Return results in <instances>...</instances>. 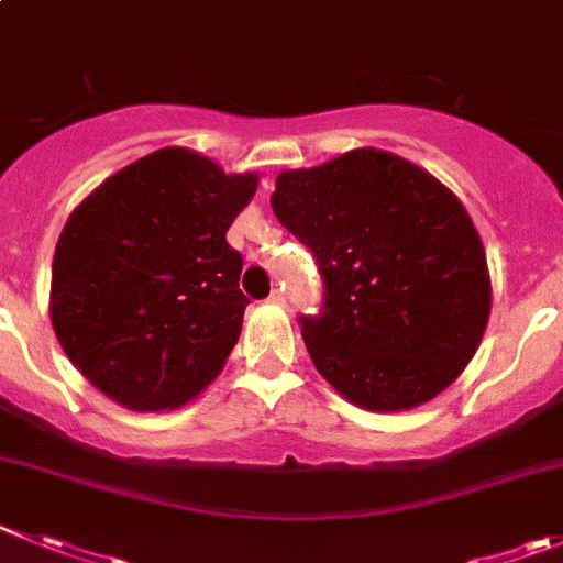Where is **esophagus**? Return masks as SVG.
Instances as JSON below:
<instances>
[{"label":"esophagus","instance_id":"esophagus-1","mask_svg":"<svg viewBox=\"0 0 563 563\" xmlns=\"http://www.w3.org/2000/svg\"><path fill=\"white\" fill-rule=\"evenodd\" d=\"M267 301L276 303V307H282V303H285V292H282V290H273L271 296H267Z\"/></svg>","mask_w":563,"mask_h":563}]
</instances>
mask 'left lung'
Masks as SVG:
<instances>
[{
  "mask_svg": "<svg viewBox=\"0 0 563 563\" xmlns=\"http://www.w3.org/2000/svg\"><path fill=\"white\" fill-rule=\"evenodd\" d=\"M271 206L323 276L321 316H301V334L343 399L410 410L455 383L486 332L492 278L481 234L441 180L360 147L282 173Z\"/></svg>",
  "mask_w": 563,
  "mask_h": 563,
  "instance_id": "obj_1",
  "label": "left lung"
}]
</instances>
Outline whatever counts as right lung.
<instances>
[{
	"instance_id": "obj_1",
	"label": "right lung",
	"mask_w": 563,
	"mask_h": 563,
	"mask_svg": "<svg viewBox=\"0 0 563 563\" xmlns=\"http://www.w3.org/2000/svg\"><path fill=\"white\" fill-rule=\"evenodd\" d=\"M187 147L106 178L55 245L49 318L97 390L139 412L175 410L223 371L247 298L225 231L256 192Z\"/></svg>"
}]
</instances>
